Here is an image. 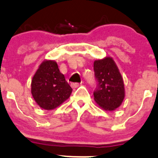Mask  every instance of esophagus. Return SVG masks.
<instances>
[{"mask_svg": "<svg viewBox=\"0 0 158 158\" xmlns=\"http://www.w3.org/2000/svg\"><path fill=\"white\" fill-rule=\"evenodd\" d=\"M80 85H81V83L79 84V83H77V82H75V83L71 84V86H72V88H77V87H79Z\"/></svg>", "mask_w": 158, "mask_h": 158, "instance_id": "esophagus-1", "label": "esophagus"}]
</instances>
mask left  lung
<instances>
[{"label":"left lung","instance_id":"1","mask_svg":"<svg viewBox=\"0 0 158 158\" xmlns=\"http://www.w3.org/2000/svg\"><path fill=\"white\" fill-rule=\"evenodd\" d=\"M94 69L97 86L94 91V101L105 110L112 111L122 104L125 98V85L114 59L105 57L96 60Z\"/></svg>","mask_w":158,"mask_h":158}]
</instances>
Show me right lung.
I'll return each instance as SVG.
<instances>
[{
	"instance_id": "right-lung-1",
	"label": "right lung",
	"mask_w": 158,
	"mask_h": 158,
	"mask_svg": "<svg viewBox=\"0 0 158 158\" xmlns=\"http://www.w3.org/2000/svg\"><path fill=\"white\" fill-rule=\"evenodd\" d=\"M72 92L57 62L44 60L31 82V94L36 104L44 110H53L69 99Z\"/></svg>"
}]
</instances>
